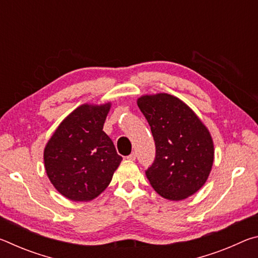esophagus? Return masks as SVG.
<instances>
[{
  "label": "esophagus",
  "instance_id": "obj_1",
  "mask_svg": "<svg viewBox=\"0 0 258 258\" xmlns=\"http://www.w3.org/2000/svg\"><path fill=\"white\" fill-rule=\"evenodd\" d=\"M126 158H127L128 160H135V159H137V154H135V152H132V154L128 155L127 157H126Z\"/></svg>",
  "mask_w": 258,
  "mask_h": 258
}]
</instances>
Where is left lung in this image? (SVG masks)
<instances>
[{
    "mask_svg": "<svg viewBox=\"0 0 258 258\" xmlns=\"http://www.w3.org/2000/svg\"><path fill=\"white\" fill-rule=\"evenodd\" d=\"M138 106L150 125L156 145L155 160L146 171L151 186L168 200L190 197L211 173V133L192 109L174 95H143Z\"/></svg>",
    "mask_w": 258,
    "mask_h": 258,
    "instance_id": "1",
    "label": "left lung"
}]
</instances>
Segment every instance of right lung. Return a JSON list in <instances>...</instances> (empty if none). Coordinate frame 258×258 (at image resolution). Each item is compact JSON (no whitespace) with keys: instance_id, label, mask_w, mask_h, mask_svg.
Returning a JSON list of instances; mask_svg holds the SVG:
<instances>
[{"instance_id":"add662e5","label":"right lung","mask_w":258,"mask_h":258,"mask_svg":"<svg viewBox=\"0 0 258 258\" xmlns=\"http://www.w3.org/2000/svg\"><path fill=\"white\" fill-rule=\"evenodd\" d=\"M110 106L82 104L61 121L45 146L47 177L73 202L97 198L123 159L102 131Z\"/></svg>"}]
</instances>
